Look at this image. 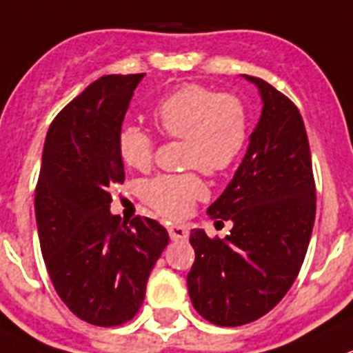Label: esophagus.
Wrapping results in <instances>:
<instances>
[{
	"label": "esophagus",
	"instance_id": "34e87169",
	"mask_svg": "<svg viewBox=\"0 0 353 353\" xmlns=\"http://www.w3.org/2000/svg\"><path fill=\"white\" fill-rule=\"evenodd\" d=\"M168 234H170V238H172L174 241H186L188 240L190 231L185 225H170V228H168Z\"/></svg>",
	"mask_w": 353,
	"mask_h": 353
}]
</instances>
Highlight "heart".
<instances>
[{
	"mask_svg": "<svg viewBox=\"0 0 353 353\" xmlns=\"http://www.w3.org/2000/svg\"><path fill=\"white\" fill-rule=\"evenodd\" d=\"M154 122L168 139L185 140V167L199 168L208 176L228 170L243 151L249 134L243 103L202 85H185L165 96L154 108ZM117 145L128 167L147 170L152 165L154 139L139 125H124ZM142 195L156 213L183 219L206 195V188L195 174H163L147 181Z\"/></svg>",
	"mask_w": 353,
	"mask_h": 353,
	"instance_id": "b5f03b06",
	"label": "heart"
}]
</instances>
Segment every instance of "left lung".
Wrapping results in <instances>:
<instances>
[{"instance_id": "8db88e82", "label": "left lung", "mask_w": 353, "mask_h": 353, "mask_svg": "<svg viewBox=\"0 0 353 353\" xmlns=\"http://www.w3.org/2000/svg\"><path fill=\"white\" fill-rule=\"evenodd\" d=\"M261 117L234 177L208 208L229 220L223 240L194 229L190 300L202 318L238 327L265 316L283 300L304 263L316 214V188L305 125L299 108L265 79Z\"/></svg>"}]
</instances>
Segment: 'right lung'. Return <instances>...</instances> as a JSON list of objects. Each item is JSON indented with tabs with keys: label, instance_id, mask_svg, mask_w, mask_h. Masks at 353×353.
<instances>
[{
	"label": "right lung",
	"instance_id": "right-lung-1",
	"mask_svg": "<svg viewBox=\"0 0 353 353\" xmlns=\"http://www.w3.org/2000/svg\"><path fill=\"white\" fill-rule=\"evenodd\" d=\"M143 74H110L88 85L51 122L35 188L46 268L76 316L115 327L139 312L147 279L168 243L147 216L110 213V188L124 183L117 139Z\"/></svg>",
	"mask_w": 353,
	"mask_h": 353
}]
</instances>
